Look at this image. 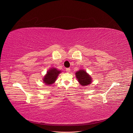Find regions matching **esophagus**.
<instances>
[{"label":"esophagus","mask_w":133,"mask_h":133,"mask_svg":"<svg viewBox=\"0 0 133 133\" xmlns=\"http://www.w3.org/2000/svg\"><path fill=\"white\" fill-rule=\"evenodd\" d=\"M66 72H67V73H69V72H71V69L69 68H67L66 69Z\"/></svg>","instance_id":"esophagus-1"}]
</instances>
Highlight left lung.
Instances as JSON below:
<instances>
[{
    "label": "left lung",
    "instance_id": "obj_1",
    "mask_svg": "<svg viewBox=\"0 0 133 133\" xmlns=\"http://www.w3.org/2000/svg\"><path fill=\"white\" fill-rule=\"evenodd\" d=\"M76 78L82 86H87L92 82V78L84 70H79L75 73Z\"/></svg>",
    "mask_w": 133,
    "mask_h": 133
}]
</instances>
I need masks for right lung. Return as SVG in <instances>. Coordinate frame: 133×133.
I'll return each instance as SVG.
<instances>
[{"mask_svg":"<svg viewBox=\"0 0 133 133\" xmlns=\"http://www.w3.org/2000/svg\"><path fill=\"white\" fill-rule=\"evenodd\" d=\"M61 72L55 68H51L47 72V74L44 77L43 81L46 85H51L56 81L58 75Z\"/></svg>","mask_w":133,"mask_h":133,"instance_id":"obj_1","label":"right lung"}]
</instances>
